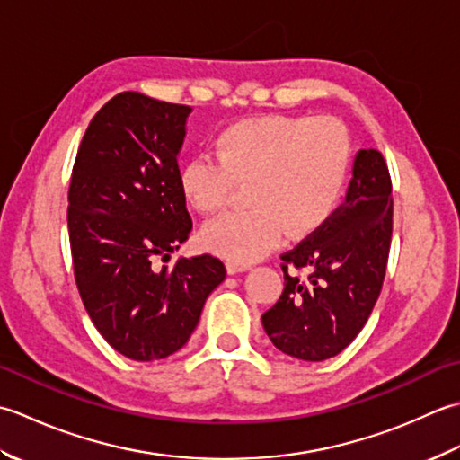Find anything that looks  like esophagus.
I'll use <instances>...</instances> for the list:
<instances>
[{"label": "esophagus", "mask_w": 460, "mask_h": 460, "mask_svg": "<svg viewBox=\"0 0 460 460\" xmlns=\"http://www.w3.org/2000/svg\"><path fill=\"white\" fill-rule=\"evenodd\" d=\"M250 268V264L246 261H238V260H226V270L228 274H240V271H246Z\"/></svg>", "instance_id": "esophagus-1"}]
</instances>
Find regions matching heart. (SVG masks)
I'll return each instance as SVG.
<instances>
[{"label": "heart", "instance_id": "1", "mask_svg": "<svg viewBox=\"0 0 460 460\" xmlns=\"http://www.w3.org/2000/svg\"><path fill=\"white\" fill-rule=\"evenodd\" d=\"M214 155L178 171V189L200 214H217L246 184V208L208 224L202 242L230 260L254 261L288 238L330 220L349 178L351 138L333 117L266 115L220 130Z\"/></svg>", "mask_w": 460, "mask_h": 460}]
</instances>
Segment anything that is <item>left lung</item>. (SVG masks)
<instances>
[{
    "mask_svg": "<svg viewBox=\"0 0 460 460\" xmlns=\"http://www.w3.org/2000/svg\"><path fill=\"white\" fill-rule=\"evenodd\" d=\"M393 234L391 174L375 148L355 156L345 202L322 228L284 252V292L261 315L271 343L289 358L323 361L367 323L385 279ZM308 270L307 277L295 270Z\"/></svg>",
    "mask_w": 460,
    "mask_h": 460,
    "instance_id": "obj_1",
    "label": "left lung"
}]
</instances>
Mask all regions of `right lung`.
<instances>
[{
  "instance_id": "add662e5",
  "label": "right lung",
  "mask_w": 460,
  "mask_h": 460,
  "mask_svg": "<svg viewBox=\"0 0 460 460\" xmlns=\"http://www.w3.org/2000/svg\"><path fill=\"white\" fill-rule=\"evenodd\" d=\"M189 112L119 93L91 119L75 156L67 208L75 282L99 333L133 361L181 349L226 278L210 254L164 266L192 230L178 189Z\"/></svg>"
}]
</instances>
